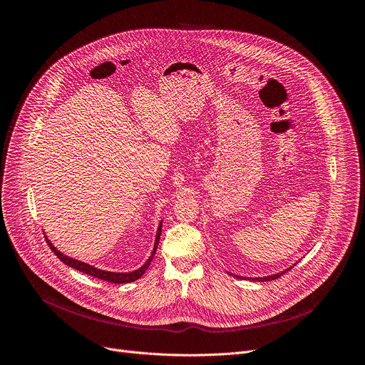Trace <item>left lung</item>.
Here are the masks:
<instances>
[{
    "mask_svg": "<svg viewBox=\"0 0 365 365\" xmlns=\"http://www.w3.org/2000/svg\"><path fill=\"white\" fill-rule=\"evenodd\" d=\"M294 266V264H293ZM292 266V267H293ZM292 267H289V269H286L284 272H282V273H277V274H273V276H267V277H254V279H251V280H257V282H270V280H274V279H279L282 274H284L286 272H289ZM230 276H234V277H240V276H235V274H232V273H230Z\"/></svg>",
    "mask_w": 365,
    "mask_h": 365,
    "instance_id": "1",
    "label": "left lung"
}]
</instances>
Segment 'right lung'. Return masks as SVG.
<instances>
[{"mask_svg": "<svg viewBox=\"0 0 365 365\" xmlns=\"http://www.w3.org/2000/svg\"><path fill=\"white\" fill-rule=\"evenodd\" d=\"M160 234H162V222H160V225H159L158 234H155V241H154V248H153L151 255L148 257L147 262H145L140 269H137V270H134V272H130V273H114V272H107V270L96 269V267H93V266H91V264H86V263H83V262H79V259H75V258H72V257H68V255L62 254L53 244H51V241H50L46 235H44V238H46V242H47V245L50 247V250L53 251V252L56 254V257L61 258V262L65 263L66 266H69V267H72V269H76V270H79V272H82V273H85V274H89V276H92V277L101 279V280H106V282L115 283V284H123V283H131V282L140 279V277L145 273V270L148 269V266H150V263H151V259H153V257H154V254H155V250H158V245H159V241H160Z\"/></svg>", "mask_w": 365, "mask_h": 365, "instance_id": "right-lung-1", "label": "right lung"}]
</instances>
